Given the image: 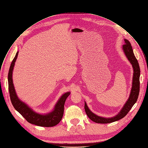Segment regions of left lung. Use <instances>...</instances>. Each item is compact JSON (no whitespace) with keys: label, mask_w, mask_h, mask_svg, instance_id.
<instances>
[{"label":"left lung","mask_w":148,"mask_h":148,"mask_svg":"<svg viewBox=\"0 0 148 148\" xmlns=\"http://www.w3.org/2000/svg\"><path fill=\"white\" fill-rule=\"evenodd\" d=\"M124 41L125 44L123 45V48L127 58L128 59L129 61L132 65V67L134 69L132 86L130 97L128 101L125 104L123 108H122V110H121V111L119 112V114L114 117L108 118H108L107 119V118H103L101 116H97V115L93 113L89 110V108H88L86 103L84 102V110L87 115L92 121L96 123L108 124L122 119L123 118L127 115L130 110L132 108V106L136 102L137 99L138 98L140 89V68L138 62L133 52V49L131 43L128 40L125 39Z\"/></svg>","instance_id":"obj_1"}]
</instances>
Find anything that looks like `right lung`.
Here are the masks:
<instances>
[{"label":"right lung","instance_id":"add662e5","mask_svg":"<svg viewBox=\"0 0 148 148\" xmlns=\"http://www.w3.org/2000/svg\"><path fill=\"white\" fill-rule=\"evenodd\" d=\"M18 52H17L15 57L12 62L8 73L9 91L10 100L14 108L30 124L36 125L45 127H51L56 125L60 123L63 116L64 111V104L67 97L69 96L70 92H67L63 95L55 106V108L51 112L41 115L33 111L25 103L22 102L17 97L12 80V72L13 67L17 58Z\"/></svg>","mask_w":148,"mask_h":148}]
</instances>
